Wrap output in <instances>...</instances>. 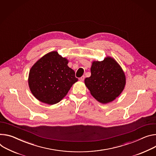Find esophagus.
<instances>
[{"instance_id":"34e87169","label":"esophagus","mask_w":156,"mask_h":156,"mask_svg":"<svg viewBox=\"0 0 156 156\" xmlns=\"http://www.w3.org/2000/svg\"><path fill=\"white\" fill-rule=\"evenodd\" d=\"M79 80H80V81H83L84 80V76H82L81 78H79Z\"/></svg>"}]
</instances>
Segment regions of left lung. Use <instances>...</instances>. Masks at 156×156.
Returning <instances> with one entry per match:
<instances>
[{
	"label": "left lung",
	"instance_id": "obj_1",
	"mask_svg": "<svg viewBox=\"0 0 156 156\" xmlns=\"http://www.w3.org/2000/svg\"><path fill=\"white\" fill-rule=\"evenodd\" d=\"M91 94L101 103L115 100L126 85V76L119 63L111 56L101 62L93 61L91 76L84 80Z\"/></svg>",
	"mask_w": 156,
	"mask_h": 156
}]
</instances>
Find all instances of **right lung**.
<instances>
[{
    "label": "right lung",
    "mask_w": 156,
    "mask_h": 156,
    "mask_svg": "<svg viewBox=\"0 0 156 156\" xmlns=\"http://www.w3.org/2000/svg\"><path fill=\"white\" fill-rule=\"evenodd\" d=\"M68 60L56 51L42 56L31 68L29 88L40 101L50 105L60 102L78 79L68 66Z\"/></svg>",
    "instance_id": "obj_1"
}]
</instances>
